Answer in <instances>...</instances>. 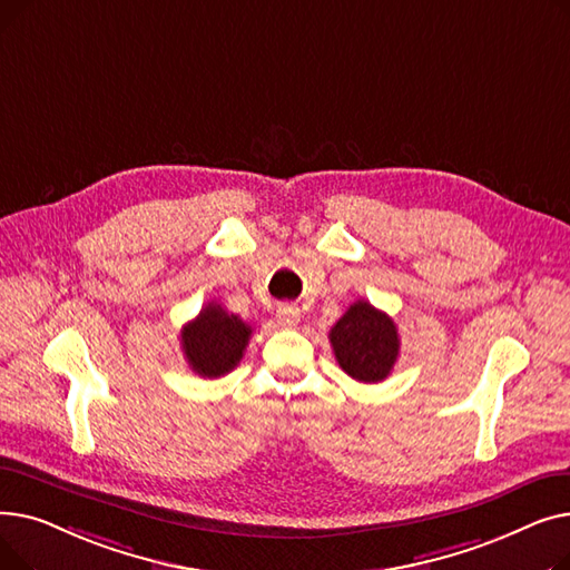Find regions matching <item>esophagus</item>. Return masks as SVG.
I'll use <instances>...</instances> for the list:
<instances>
[{"mask_svg":"<svg viewBox=\"0 0 570 570\" xmlns=\"http://www.w3.org/2000/svg\"><path fill=\"white\" fill-rule=\"evenodd\" d=\"M277 321H279L282 325L293 327V325L301 323V309H297L295 305H279V307H277Z\"/></svg>","mask_w":570,"mask_h":570,"instance_id":"1","label":"esophagus"}]
</instances>
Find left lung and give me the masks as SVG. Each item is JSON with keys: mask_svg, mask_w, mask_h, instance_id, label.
<instances>
[{"mask_svg": "<svg viewBox=\"0 0 570 570\" xmlns=\"http://www.w3.org/2000/svg\"><path fill=\"white\" fill-rule=\"evenodd\" d=\"M331 344L340 367L361 383L383 381L400 355L395 321L367 301H357L344 312L333 325Z\"/></svg>", "mask_w": 570, "mask_h": 570, "instance_id": "left-lung-1", "label": "left lung"}]
</instances>
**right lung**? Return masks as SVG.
I'll list each match as a JSON object with an SVG mask.
<instances>
[{
	"instance_id": "1",
	"label": "right lung",
	"mask_w": 570,
	"mask_h": 570,
	"mask_svg": "<svg viewBox=\"0 0 570 570\" xmlns=\"http://www.w3.org/2000/svg\"><path fill=\"white\" fill-rule=\"evenodd\" d=\"M252 337V325L209 303L183 327V351L191 372L203 379L228 374L243 361Z\"/></svg>"
}]
</instances>
